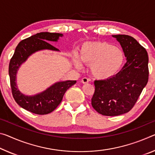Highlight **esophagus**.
Returning a JSON list of instances; mask_svg holds the SVG:
<instances>
[{
    "label": "esophagus",
    "mask_w": 155,
    "mask_h": 155,
    "mask_svg": "<svg viewBox=\"0 0 155 155\" xmlns=\"http://www.w3.org/2000/svg\"><path fill=\"white\" fill-rule=\"evenodd\" d=\"M88 82H89V79H88V78H85V77H84V78H82V80H81V83H83V84H86V83H87Z\"/></svg>",
    "instance_id": "obj_1"
}]
</instances>
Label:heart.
I'll return each mask as SVG.
<instances>
[{"mask_svg":"<svg viewBox=\"0 0 155 155\" xmlns=\"http://www.w3.org/2000/svg\"><path fill=\"white\" fill-rule=\"evenodd\" d=\"M79 58L85 65L90 66V73L98 80H107L116 76L125 62V54L121 48L111 43L92 41L83 43ZM74 63L78 68L81 64L77 58Z\"/></svg>","mask_w":155,"mask_h":155,"instance_id":"heart-1","label":"heart"}]
</instances>
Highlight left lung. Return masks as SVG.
<instances>
[{
  "instance_id": "8db88e82",
  "label": "left lung",
  "mask_w": 155,
  "mask_h": 155,
  "mask_svg": "<svg viewBox=\"0 0 155 155\" xmlns=\"http://www.w3.org/2000/svg\"><path fill=\"white\" fill-rule=\"evenodd\" d=\"M112 36L121 45L126 63L115 77L94 81L92 105L104 116H118L128 112L148 81V56L146 49L130 36Z\"/></svg>"
}]
</instances>
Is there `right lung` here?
Here are the masks:
<instances>
[{
  "mask_svg": "<svg viewBox=\"0 0 155 155\" xmlns=\"http://www.w3.org/2000/svg\"><path fill=\"white\" fill-rule=\"evenodd\" d=\"M63 35L59 33L40 32L21 41L16 48L9 65V75L12 95L21 107L36 114H47L54 111L63 99V95L76 81L56 82L43 92L32 96L25 95L18 90L16 83V74L19 68L29 56L36 51L48 50H59L49 43L57 42Z\"/></svg>",
  "mask_w": 155,
  "mask_h": 155,
  "instance_id": "obj_1",
  "label": "right lung"
}]
</instances>
